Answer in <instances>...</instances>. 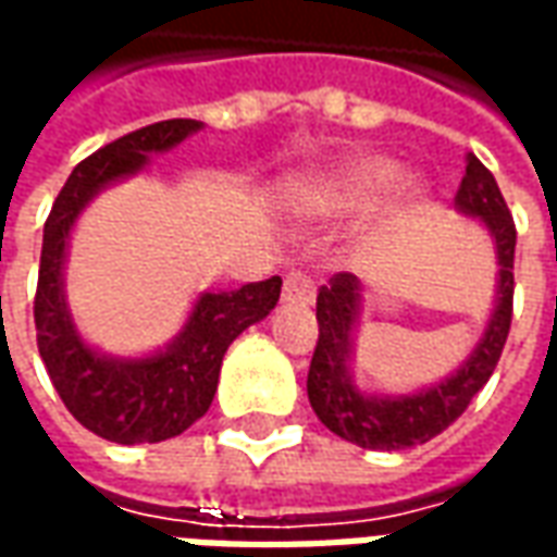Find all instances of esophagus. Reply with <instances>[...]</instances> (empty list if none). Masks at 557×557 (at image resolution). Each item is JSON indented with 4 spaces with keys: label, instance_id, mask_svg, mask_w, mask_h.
<instances>
[{
    "label": "esophagus",
    "instance_id": "esophagus-1",
    "mask_svg": "<svg viewBox=\"0 0 557 557\" xmlns=\"http://www.w3.org/2000/svg\"><path fill=\"white\" fill-rule=\"evenodd\" d=\"M315 295L313 280L301 274V271H289L286 280H283V301H298V304H310Z\"/></svg>",
    "mask_w": 557,
    "mask_h": 557
}]
</instances>
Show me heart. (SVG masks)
Listing matches in <instances>:
<instances>
[{
    "label": "heart",
    "instance_id": "1",
    "mask_svg": "<svg viewBox=\"0 0 557 557\" xmlns=\"http://www.w3.org/2000/svg\"><path fill=\"white\" fill-rule=\"evenodd\" d=\"M394 163L382 158H361L349 163L334 182L327 184V202L334 208H361L394 182Z\"/></svg>",
    "mask_w": 557,
    "mask_h": 557
}]
</instances>
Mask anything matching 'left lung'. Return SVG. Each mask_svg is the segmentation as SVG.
I'll return each mask as SVG.
<instances>
[{
	"instance_id": "left-lung-1",
	"label": "left lung",
	"mask_w": 557,
	"mask_h": 557,
	"mask_svg": "<svg viewBox=\"0 0 557 557\" xmlns=\"http://www.w3.org/2000/svg\"><path fill=\"white\" fill-rule=\"evenodd\" d=\"M454 202L466 214L483 220L486 230L495 235L502 283H498V304L486 334L478 343V349L471 351V358L462 363V370L447 382L411 397H363L346 373L351 327L358 315V277L349 271H339L315 295L319 339L307 373V397L327 430L367 450H406L447 430L468 409V403L478 397L480 387L490 382L510 334L516 223L495 184V175L474 154H468L466 175L459 182Z\"/></svg>"
}]
</instances>
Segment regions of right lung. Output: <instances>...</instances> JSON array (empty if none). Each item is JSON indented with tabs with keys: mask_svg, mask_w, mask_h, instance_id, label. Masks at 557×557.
<instances>
[{
	"mask_svg": "<svg viewBox=\"0 0 557 557\" xmlns=\"http://www.w3.org/2000/svg\"><path fill=\"white\" fill-rule=\"evenodd\" d=\"M199 127L194 119H166L98 148L67 175L44 223L35 289L38 351L65 409L107 442L154 444L194 426L214 399L220 363L232 339L244 327L265 319L280 298V277L247 283L232 292H208L196 301L182 337L166 351L143 361L101 358L71 325L62 295V262L67 232L83 206L103 184L143 170L151 151H166Z\"/></svg>",
	"mask_w": 557,
	"mask_h": 557,
	"instance_id": "right-lung-1",
	"label": "right lung"
}]
</instances>
